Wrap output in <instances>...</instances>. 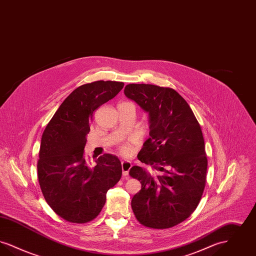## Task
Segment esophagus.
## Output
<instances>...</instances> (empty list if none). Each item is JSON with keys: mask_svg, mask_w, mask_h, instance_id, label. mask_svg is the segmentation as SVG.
I'll use <instances>...</instances> for the list:
<instances>
[{"mask_svg": "<svg viewBox=\"0 0 256 256\" xmlns=\"http://www.w3.org/2000/svg\"><path fill=\"white\" fill-rule=\"evenodd\" d=\"M121 164H122V176L128 178V172L130 170V168L132 167V164L130 161H126V160L122 161Z\"/></svg>", "mask_w": 256, "mask_h": 256, "instance_id": "34e87169", "label": "esophagus"}]
</instances>
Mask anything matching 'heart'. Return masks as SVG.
Listing matches in <instances>:
<instances>
[{
  "instance_id": "b5f03b06",
  "label": "heart",
  "mask_w": 256,
  "mask_h": 256,
  "mask_svg": "<svg viewBox=\"0 0 256 256\" xmlns=\"http://www.w3.org/2000/svg\"><path fill=\"white\" fill-rule=\"evenodd\" d=\"M128 152H130V146H122V154H128Z\"/></svg>"
}]
</instances>
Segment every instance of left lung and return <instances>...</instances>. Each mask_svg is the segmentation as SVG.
<instances>
[{"mask_svg": "<svg viewBox=\"0 0 256 256\" xmlns=\"http://www.w3.org/2000/svg\"><path fill=\"white\" fill-rule=\"evenodd\" d=\"M126 97L148 114L150 138L130 174L141 182L132 207L150 228H169L195 210L206 182L207 158L202 128L187 102L176 90L152 84H128Z\"/></svg>", "mask_w": 256, "mask_h": 256, "instance_id": "obj_1", "label": "left lung"}]
</instances>
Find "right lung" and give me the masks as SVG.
<instances>
[{"mask_svg": "<svg viewBox=\"0 0 256 256\" xmlns=\"http://www.w3.org/2000/svg\"><path fill=\"white\" fill-rule=\"evenodd\" d=\"M124 82L98 80L78 87L47 124L37 163L38 180L50 207L62 219L84 224L95 219L106 193L122 176L116 156L104 154L91 166L84 156L94 111L115 97Z\"/></svg>", "mask_w": 256, "mask_h": 256, "instance_id": "right-lung-1", "label": "right lung"}]
</instances>
